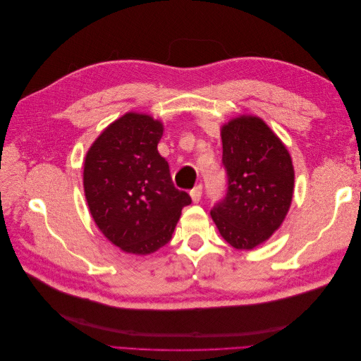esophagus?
Returning a JSON list of instances; mask_svg holds the SVG:
<instances>
[{"label":"esophagus","mask_w":361,"mask_h":361,"mask_svg":"<svg viewBox=\"0 0 361 361\" xmlns=\"http://www.w3.org/2000/svg\"><path fill=\"white\" fill-rule=\"evenodd\" d=\"M190 195H191L192 203H199L200 199H202V185H197V187H194L190 191Z\"/></svg>","instance_id":"34e87169"}]
</instances>
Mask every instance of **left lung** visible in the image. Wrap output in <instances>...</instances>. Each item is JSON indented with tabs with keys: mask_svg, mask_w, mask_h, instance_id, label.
I'll list each match as a JSON object with an SVG mask.
<instances>
[{
	"mask_svg": "<svg viewBox=\"0 0 361 361\" xmlns=\"http://www.w3.org/2000/svg\"><path fill=\"white\" fill-rule=\"evenodd\" d=\"M228 188L211 211L220 235L236 250L264 244L285 221L293 195L289 150L264 120L241 114L221 126Z\"/></svg>",
	"mask_w": 361,
	"mask_h": 361,
	"instance_id": "1",
	"label": "left lung"
}]
</instances>
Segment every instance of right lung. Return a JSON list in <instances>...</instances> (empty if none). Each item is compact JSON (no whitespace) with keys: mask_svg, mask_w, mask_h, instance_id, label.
<instances>
[{"mask_svg":"<svg viewBox=\"0 0 361 361\" xmlns=\"http://www.w3.org/2000/svg\"><path fill=\"white\" fill-rule=\"evenodd\" d=\"M161 120L129 111L108 125L84 159V194L102 235L129 255L166 245L191 197L174 188L158 152Z\"/></svg>","mask_w":361,"mask_h":361,"instance_id":"right-lung-1","label":"right lung"}]
</instances>
